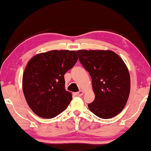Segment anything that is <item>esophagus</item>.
<instances>
[{
  "label": "esophagus",
  "mask_w": 151,
  "mask_h": 151,
  "mask_svg": "<svg viewBox=\"0 0 151 151\" xmlns=\"http://www.w3.org/2000/svg\"><path fill=\"white\" fill-rule=\"evenodd\" d=\"M83 94H84V91H83V90H80L79 92H78L76 93V94L77 95V96H81Z\"/></svg>",
  "instance_id": "esophagus-1"
}]
</instances>
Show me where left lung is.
<instances>
[{
	"mask_svg": "<svg viewBox=\"0 0 151 151\" xmlns=\"http://www.w3.org/2000/svg\"><path fill=\"white\" fill-rule=\"evenodd\" d=\"M78 59L92 77L95 99L88 107L98 117L111 118L126 105L131 89L129 70L110 50H78Z\"/></svg>",
	"mask_w": 151,
	"mask_h": 151,
	"instance_id": "obj_1",
	"label": "left lung"
}]
</instances>
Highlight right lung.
I'll list each match as a JSON object with an SVG mask.
<instances>
[{"label": "right lung", "instance_id": "obj_1", "mask_svg": "<svg viewBox=\"0 0 151 151\" xmlns=\"http://www.w3.org/2000/svg\"><path fill=\"white\" fill-rule=\"evenodd\" d=\"M78 60L75 50H53L33 56L22 76L27 103L36 115L54 118L68 107L73 99L65 89L64 75Z\"/></svg>", "mask_w": 151, "mask_h": 151}]
</instances>
